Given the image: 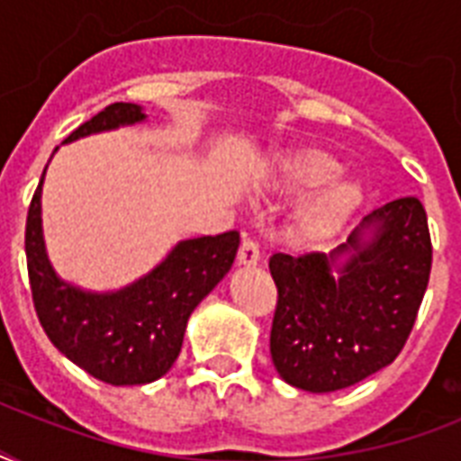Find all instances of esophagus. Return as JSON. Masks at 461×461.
<instances>
[{
  "instance_id": "1",
  "label": "esophagus",
  "mask_w": 461,
  "mask_h": 461,
  "mask_svg": "<svg viewBox=\"0 0 461 461\" xmlns=\"http://www.w3.org/2000/svg\"><path fill=\"white\" fill-rule=\"evenodd\" d=\"M239 266H256L260 260V251L258 244L253 241L251 237L241 239V246H239Z\"/></svg>"
}]
</instances>
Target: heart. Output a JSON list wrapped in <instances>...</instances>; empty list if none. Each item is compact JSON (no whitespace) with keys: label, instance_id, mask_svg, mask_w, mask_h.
Masks as SVG:
<instances>
[{"label":"heart","instance_id":"heart-1","mask_svg":"<svg viewBox=\"0 0 461 461\" xmlns=\"http://www.w3.org/2000/svg\"><path fill=\"white\" fill-rule=\"evenodd\" d=\"M342 165L321 148H302L277 158L270 188L280 195L306 194L289 217V239L299 246H322L342 234L364 205V188L339 174Z\"/></svg>","mask_w":461,"mask_h":461}]
</instances>
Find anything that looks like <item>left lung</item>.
Masks as SVG:
<instances>
[{
	"label": "left lung",
	"mask_w": 461,
	"mask_h": 461,
	"mask_svg": "<svg viewBox=\"0 0 461 461\" xmlns=\"http://www.w3.org/2000/svg\"><path fill=\"white\" fill-rule=\"evenodd\" d=\"M430 263L429 217L414 195L373 210L330 256L275 253L277 373L306 393H335L393 364L414 328Z\"/></svg>",
	"instance_id": "1"
}]
</instances>
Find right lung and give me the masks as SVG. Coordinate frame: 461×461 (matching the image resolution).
<instances>
[{
  "mask_svg": "<svg viewBox=\"0 0 461 461\" xmlns=\"http://www.w3.org/2000/svg\"><path fill=\"white\" fill-rule=\"evenodd\" d=\"M143 119L139 104L114 103L78 126L64 143ZM42 179L25 220V258L35 313L50 342L110 385H146L162 378L179 357L188 315L230 273L239 231L179 241L155 270L124 289L83 292L59 280L47 260L40 217Z\"/></svg>",
  "mask_w": 461,
  "mask_h": 461,
  "instance_id": "add662e5",
  "label": "right lung"
}]
</instances>
